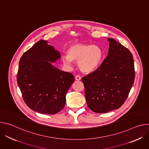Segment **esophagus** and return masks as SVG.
Listing matches in <instances>:
<instances>
[{
    "instance_id": "1",
    "label": "esophagus",
    "mask_w": 149,
    "mask_h": 149,
    "mask_svg": "<svg viewBox=\"0 0 149 149\" xmlns=\"http://www.w3.org/2000/svg\"><path fill=\"white\" fill-rule=\"evenodd\" d=\"M75 80H77V81H79V80H81V77L79 75H77V76H75Z\"/></svg>"
}]
</instances>
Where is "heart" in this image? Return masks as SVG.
<instances>
[{
    "label": "heart",
    "instance_id": "obj_1",
    "mask_svg": "<svg viewBox=\"0 0 149 149\" xmlns=\"http://www.w3.org/2000/svg\"><path fill=\"white\" fill-rule=\"evenodd\" d=\"M67 54L62 56L63 62L70 64L72 61L78 62L81 71L87 73L95 70L102 58V51L99 47L79 43L70 46Z\"/></svg>",
    "mask_w": 149,
    "mask_h": 149
}]
</instances>
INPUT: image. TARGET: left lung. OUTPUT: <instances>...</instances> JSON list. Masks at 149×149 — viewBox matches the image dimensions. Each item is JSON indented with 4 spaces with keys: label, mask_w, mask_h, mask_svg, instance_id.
I'll use <instances>...</instances> for the list:
<instances>
[{
    "label": "left lung",
    "mask_w": 149,
    "mask_h": 149,
    "mask_svg": "<svg viewBox=\"0 0 149 149\" xmlns=\"http://www.w3.org/2000/svg\"><path fill=\"white\" fill-rule=\"evenodd\" d=\"M108 40L107 58L95 71L82 78L88 107L97 113L119 109L128 97L135 78L132 54L115 39Z\"/></svg>",
    "instance_id": "obj_1"
}]
</instances>
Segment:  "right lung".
Wrapping results in <instances>:
<instances>
[{
    "label": "right lung",
    "instance_id": "right-lung-1",
    "mask_svg": "<svg viewBox=\"0 0 149 149\" xmlns=\"http://www.w3.org/2000/svg\"><path fill=\"white\" fill-rule=\"evenodd\" d=\"M48 43L40 40L23 54L17 82L25 102L31 110L55 114L64 107L66 94L75 79L71 73L52 64L60 59L61 54Z\"/></svg>",
    "mask_w": 149,
    "mask_h": 149
}]
</instances>
